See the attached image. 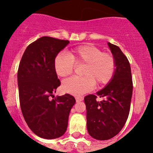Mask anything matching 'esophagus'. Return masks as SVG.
Returning a JSON list of instances; mask_svg holds the SVG:
<instances>
[{
  "label": "esophagus",
  "mask_w": 153,
  "mask_h": 153,
  "mask_svg": "<svg viewBox=\"0 0 153 153\" xmlns=\"http://www.w3.org/2000/svg\"><path fill=\"white\" fill-rule=\"evenodd\" d=\"M83 99H84V98H83L82 96H78L75 98V100H76V102H80V101H83Z\"/></svg>",
  "instance_id": "esophagus-1"
}]
</instances>
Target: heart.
Instances as JSON below:
<instances>
[{
	"mask_svg": "<svg viewBox=\"0 0 153 153\" xmlns=\"http://www.w3.org/2000/svg\"><path fill=\"white\" fill-rule=\"evenodd\" d=\"M75 64H84L83 77H70L62 83V89L74 95L89 92L97 84H106L113 77L116 68L115 58L92 45H83L72 49L69 55L60 53L55 57L54 67L57 75L65 77L72 73Z\"/></svg>",
	"mask_w": 153,
	"mask_h": 153,
	"instance_id": "1",
	"label": "heart"
}]
</instances>
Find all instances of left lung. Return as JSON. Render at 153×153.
<instances>
[{"mask_svg":"<svg viewBox=\"0 0 153 153\" xmlns=\"http://www.w3.org/2000/svg\"><path fill=\"white\" fill-rule=\"evenodd\" d=\"M108 46L116 63L115 74L96 95H88L84 98L88 132L101 141L113 138L124 127L129 113L133 87L127 58L118 46L110 43ZM98 95L104 99L97 102Z\"/></svg>","mask_w":153,"mask_h":153,"instance_id":"obj_1","label":"left lung"}]
</instances>
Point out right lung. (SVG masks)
Masks as SVG:
<instances>
[{
	"instance_id": "right-lung-1",
	"label": "right lung",
	"mask_w": 153,
	"mask_h": 153,
	"mask_svg": "<svg viewBox=\"0 0 153 153\" xmlns=\"http://www.w3.org/2000/svg\"><path fill=\"white\" fill-rule=\"evenodd\" d=\"M69 41L41 37L26 49L18 70L19 99L23 116L29 129L46 139L65 133L71 109L75 104L72 95L65 94L51 100L61 85L54 61Z\"/></svg>"
}]
</instances>
